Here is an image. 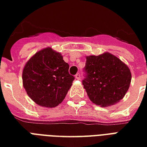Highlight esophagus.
<instances>
[{
    "label": "esophagus",
    "instance_id": "esophagus-1",
    "mask_svg": "<svg viewBox=\"0 0 147 147\" xmlns=\"http://www.w3.org/2000/svg\"><path fill=\"white\" fill-rule=\"evenodd\" d=\"M76 78L77 79H81V75L79 73H77L76 75Z\"/></svg>",
    "mask_w": 147,
    "mask_h": 147
}]
</instances>
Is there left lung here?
Returning <instances> with one entry per match:
<instances>
[{"label": "left lung", "instance_id": "8db88e82", "mask_svg": "<svg viewBox=\"0 0 147 147\" xmlns=\"http://www.w3.org/2000/svg\"><path fill=\"white\" fill-rule=\"evenodd\" d=\"M82 85L90 100L101 107L116 104L125 95L131 71L119 58L109 53L88 56Z\"/></svg>", "mask_w": 147, "mask_h": 147}]
</instances>
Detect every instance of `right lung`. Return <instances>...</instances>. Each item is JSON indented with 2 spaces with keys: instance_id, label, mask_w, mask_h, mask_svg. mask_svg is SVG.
Instances as JSON below:
<instances>
[{
  "instance_id": "1",
  "label": "right lung",
  "mask_w": 147,
  "mask_h": 147,
  "mask_svg": "<svg viewBox=\"0 0 147 147\" xmlns=\"http://www.w3.org/2000/svg\"><path fill=\"white\" fill-rule=\"evenodd\" d=\"M61 54L51 48L37 52L25 65L23 86L32 100L40 106L54 107L61 104L75 77Z\"/></svg>"
}]
</instances>
